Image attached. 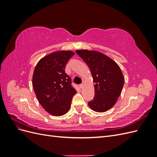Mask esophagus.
Here are the masks:
<instances>
[{
	"label": "esophagus",
	"instance_id": "obj_1",
	"mask_svg": "<svg viewBox=\"0 0 157 157\" xmlns=\"http://www.w3.org/2000/svg\"><path fill=\"white\" fill-rule=\"evenodd\" d=\"M84 82H82V84H80L79 85V86H80V88H82L84 87Z\"/></svg>",
	"mask_w": 157,
	"mask_h": 157
}]
</instances>
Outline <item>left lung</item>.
Masks as SVG:
<instances>
[{"label": "left lung", "instance_id": "1", "mask_svg": "<svg viewBox=\"0 0 157 157\" xmlns=\"http://www.w3.org/2000/svg\"><path fill=\"white\" fill-rule=\"evenodd\" d=\"M88 65L94 80L95 96L88 101L92 110L103 113L111 109L120 96L124 79L122 71L115 61L96 51H76Z\"/></svg>", "mask_w": 157, "mask_h": 157}]
</instances>
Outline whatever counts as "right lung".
<instances>
[{
	"label": "right lung",
	"instance_id": "right-lung-1",
	"mask_svg": "<svg viewBox=\"0 0 157 157\" xmlns=\"http://www.w3.org/2000/svg\"><path fill=\"white\" fill-rule=\"evenodd\" d=\"M75 54L71 51L52 53L42 58L36 65L33 76V87L40 105L50 114L61 116L70 109L77 92L65 65Z\"/></svg>",
	"mask_w": 157,
	"mask_h": 157
}]
</instances>
